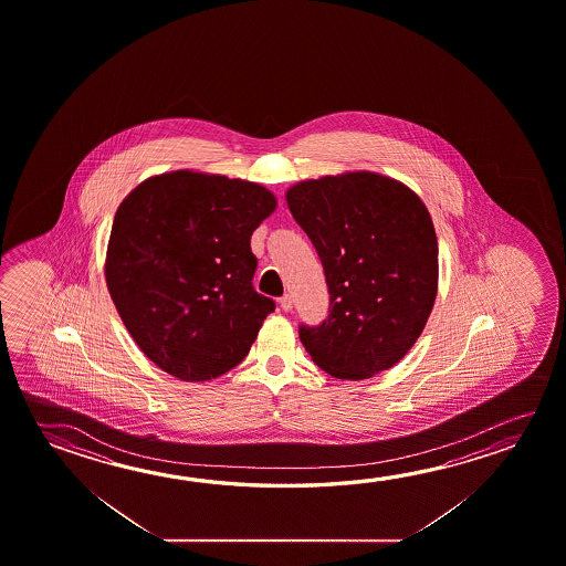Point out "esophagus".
Here are the masks:
<instances>
[{"mask_svg":"<svg viewBox=\"0 0 566 566\" xmlns=\"http://www.w3.org/2000/svg\"><path fill=\"white\" fill-rule=\"evenodd\" d=\"M280 306H282V310H284V312H290V310H292V306H294V302H292V296H290V294H286V296L280 297Z\"/></svg>","mask_w":566,"mask_h":566,"instance_id":"1","label":"esophagus"}]
</instances>
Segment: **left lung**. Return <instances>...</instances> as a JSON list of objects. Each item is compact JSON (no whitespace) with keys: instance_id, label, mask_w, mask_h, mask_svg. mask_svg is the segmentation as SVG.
Here are the masks:
<instances>
[{"instance_id":"8db88e82","label":"left lung","mask_w":566,"mask_h":566,"mask_svg":"<svg viewBox=\"0 0 566 566\" xmlns=\"http://www.w3.org/2000/svg\"><path fill=\"white\" fill-rule=\"evenodd\" d=\"M287 209L324 264L329 315L300 327L315 365L335 379H371L410 352L438 292V241L427 205L375 171L306 179Z\"/></svg>"}]
</instances>
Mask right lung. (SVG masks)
<instances>
[{
  "label": "right lung",
  "instance_id": "right-lung-1",
  "mask_svg": "<svg viewBox=\"0 0 566 566\" xmlns=\"http://www.w3.org/2000/svg\"><path fill=\"white\" fill-rule=\"evenodd\" d=\"M266 187L191 169L148 177L114 214L106 286L132 339L161 371L201 382L251 352L274 302L252 287V232Z\"/></svg>",
  "mask_w": 566,
  "mask_h": 566
}]
</instances>
